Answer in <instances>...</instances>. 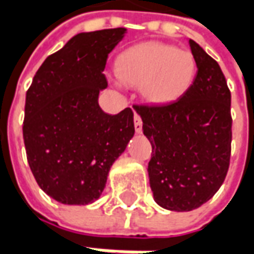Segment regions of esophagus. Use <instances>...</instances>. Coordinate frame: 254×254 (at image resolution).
Returning <instances> with one entry per match:
<instances>
[{
	"mask_svg": "<svg viewBox=\"0 0 254 254\" xmlns=\"http://www.w3.org/2000/svg\"><path fill=\"white\" fill-rule=\"evenodd\" d=\"M133 121H134V130L137 133H141V130H143V121H141V117L138 116L137 113H134Z\"/></svg>",
	"mask_w": 254,
	"mask_h": 254,
	"instance_id": "34e87169",
	"label": "esophagus"
}]
</instances>
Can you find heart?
I'll use <instances>...</instances> for the list:
<instances>
[{
	"instance_id": "obj_1",
	"label": "heart",
	"mask_w": 254,
	"mask_h": 254,
	"mask_svg": "<svg viewBox=\"0 0 254 254\" xmlns=\"http://www.w3.org/2000/svg\"><path fill=\"white\" fill-rule=\"evenodd\" d=\"M196 60L187 50L160 42L127 49L117 60V76L129 85H140L144 99L166 105L187 94L194 81Z\"/></svg>"
}]
</instances>
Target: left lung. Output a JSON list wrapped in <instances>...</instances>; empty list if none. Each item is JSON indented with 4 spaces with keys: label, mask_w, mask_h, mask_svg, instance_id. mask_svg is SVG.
Here are the masks:
<instances>
[{
    "label": "left lung",
    "mask_w": 254,
    "mask_h": 254,
    "mask_svg": "<svg viewBox=\"0 0 254 254\" xmlns=\"http://www.w3.org/2000/svg\"><path fill=\"white\" fill-rule=\"evenodd\" d=\"M197 64L187 94L166 105H134L152 145L149 187L170 211L196 209L222 187L231 155V92L219 64L189 41Z\"/></svg>",
    "instance_id": "left-lung-1"
}]
</instances>
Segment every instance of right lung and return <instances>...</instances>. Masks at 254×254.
<instances>
[{
	"mask_svg": "<svg viewBox=\"0 0 254 254\" xmlns=\"http://www.w3.org/2000/svg\"><path fill=\"white\" fill-rule=\"evenodd\" d=\"M127 28L83 32L45 60L25 95L23 138L38 185L63 204L99 198L114 160L134 134L130 107L107 114L98 103L111 50Z\"/></svg>",
	"mask_w": 254,
	"mask_h": 254,
	"instance_id": "add662e5",
	"label": "right lung"
}]
</instances>
